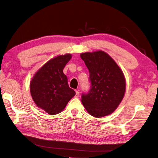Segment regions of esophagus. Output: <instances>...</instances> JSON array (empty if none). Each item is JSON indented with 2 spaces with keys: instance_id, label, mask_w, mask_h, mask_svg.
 I'll use <instances>...</instances> for the list:
<instances>
[{
  "instance_id": "esophagus-1",
  "label": "esophagus",
  "mask_w": 158,
  "mask_h": 158,
  "mask_svg": "<svg viewBox=\"0 0 158 158\" xmlns=\"http://www.w3.org/2000/svg\"><path fill=\"white\" fill-rule=\"evenodd\" d=\"M80 96V92L78 91H76V95H75V97L76 98H78Z\"/></svg>"
}]
</instances>
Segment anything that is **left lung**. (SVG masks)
<instances>
[{"mask_svg":"<svg viewBox=\"0 0 158 158\" xmlns=\"http://www.w3.org/2000/svg\"><path fill=\"white\" fill-rule=\"evenodd\" d=\"M80 57L89 70L92 84L89 92L82 96L83 106L95 117L111 114L125 94L126 80L122 70L112 57L103 51L82 52Z\"/></svg>","mask_w":158,"mask_h":158,"instance_id":"left-lung-1","label":"left lung"}]
</instances>
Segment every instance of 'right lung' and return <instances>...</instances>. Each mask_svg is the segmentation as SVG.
I'll list each match as a JSON object with an SVG mask.
<instances>
[{
	"mask_svg": "<svg viewBox=\"0 0 158 158\" xmlns=\"http://www.w3.org/2000/svg\"><path fill=\"white\" fill-rule=\"evenodd\" d=\"M71 54L58 55L43 65L33 75L30 84V93L37 107L50 115L62 112L76 93L69 88L63 73Z\"/></svg>",
	"mask_w": 158,
	"mask_h": 158,
	"instance_id": "obj_1",
	"label": "right lung"
}]
</instances>
